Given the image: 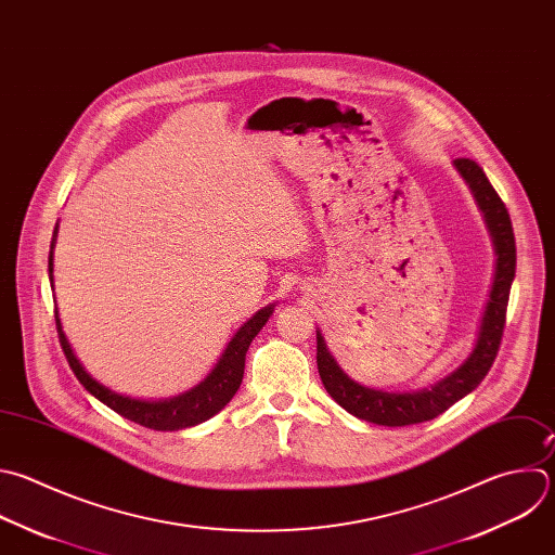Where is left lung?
<instances>
[{"label": "left lung", "instance_id": "obj_1", "mask_svg": "<svg viewBox=\"0 0 555 555\" xmlns=\"http://www.w3.org/2000/svg\"><path fill=\"white\" fill-rule=\"evenodd\" d=\"M457 171L468 182V188L475 194L479 209L486 216L488 229L492 233V242L496 248V272L494 283L490 289V300L483 311L479 337L470 357L457 367L453 375L436 384L431 390L421 392H405L392 395L373 388H363L352 382L337 361L326 350L322 335L318 333V373L326 388V392L339 403L348 414L386 427H405L425 421H434L436 416L444 414L453 403L464 399L473 392L483 377L488 375L492 361L496 359L503 328H505V313L509 300V287L516 272V242L509 222V214L490 184L483 169L470 158H455Z\"/></svg>", "mask_w": 555, "mask_h": 555}]
</instances>
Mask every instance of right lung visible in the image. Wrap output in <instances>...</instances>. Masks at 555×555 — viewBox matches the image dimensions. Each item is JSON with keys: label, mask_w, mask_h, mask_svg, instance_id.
Here are the masks:
<instances>
[{"label": "right lung", "mask_w": 555, "mask_h": 555, "mask_svg": "<svg viewBox=\"0 0 555 555\" xmlns=\"http://www.w3.org/2000/svg\"><path fill=\"white\" fill-rule=\"evenodd\" d=\"M54 237H56V231H54ZM52 248H54V240H52ZM52 266L54 263H52V250H50V274H52ZM270 313H272V307L261 309L237 331V335L231 339L224 354L220 357L218 365L214 367V373L198 388H194L192 392L182 395V397H176L171 401H158V403H147V401H134V399H128V397H119V395L111 392L108 388L100 386L95 379H91V375L85 371L82 363L76 359L69 341L63 333L59 313H54V318H56L59 341L63 346V352H65V357L72 365L74 375L98 401H102L113 412H117L119 416L141 425V427H147V429H154V431H178V429L194 427V425L216 416L235 397V392L242 384V377H244L246 350H248L253 337L268 322Z\"/></svg>", "instance_id": "right-lung-1"}]
</instances>
